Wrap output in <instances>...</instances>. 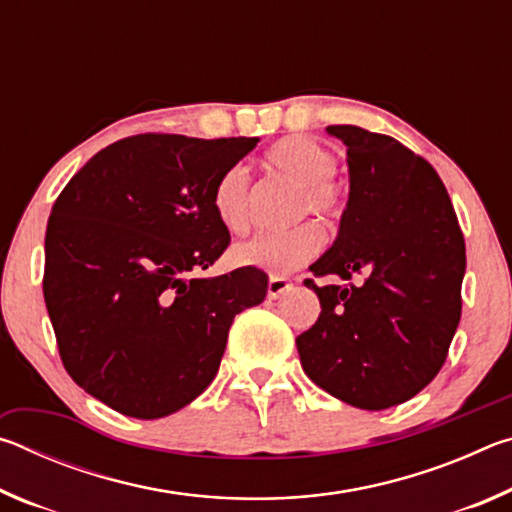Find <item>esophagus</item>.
I'll return each instance as SVG.
<instances>
[{
  "label": "esophagus",
  "instance_id": "1",
  "mask_svg": "<svg viewBox=\"0 0 512 512\" xmlns=\"http://www.w3.org/2000/svg\"><path fill=\"white\" fill-rule=\"evenodd\" d=\"M289 289H293V282L287 280V277H280V275H273L271 280H268V298H280L287 293Z\"/></svg>",
  "mask_w": 512,
  "mask_h": 512
}]
</instances>
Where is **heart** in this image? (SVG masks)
Wrapping results in <instances>:
<instances>
[{
	"instance_id": "obj_1",
	"label": "heart",
	"mask_w": 512,
	"mask_h": 512,
	"mask_svg": "<svg viewBox=\"0 0 512 512\" xmlns=\"http://www.w3.org/2000/svg\"><path fill=\"white\" fill-rule=\"evenodd\" d=\"M266 160L277 171L300 183L296 219L316 214L334 225L345 212V196L336 185L334 173L339 158L327 144L307 135H291L271 146ZM212 210L230 232H246L253 221L250 207V173L244 164H230L221 171L212 189ZM323 248V232L316 223H300L284 232H259L241 241L235 259L244 266H257L271 273H291L311 262Z\"/></svg>"
}]
</instances>
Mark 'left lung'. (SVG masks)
<instances>
[{
	"label": "left lung",
	"instance_id": "8db88e82",
	"mask_svg": "<svg viewBox=\"0 0 512 512\" xmlns=\"http://www.w3.org/2000/svg\"><path fill=\"white\" fill-rule=\"evenodd\" d=\"M348 146L350 198L334 246L305 280L320 300L296 345L316 386L357 409L381 411L438 375L461 320L465 239L443 180L391 135L327 126Z\"/></svg>",
	"mask_w": 512,
	"mask_h": 512
}]
</instances>
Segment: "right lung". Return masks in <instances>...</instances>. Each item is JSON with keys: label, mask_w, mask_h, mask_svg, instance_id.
<instances>
[{"label": "right lung", "mask_w": 512, "mask_h": 512, "mask_svg": "<svg viewBox=\"0 0 512 512\" xmlns=\"http://www.w3.org/2000/svg\"><path fill=\"white\" fill-rule=\"evenodd\" d=\"M259 137L142 133L94 155L51 207L47 311L65 370L140 420L176 413L219 370L237 314L266 298L255 266L194 277L230 246L216 178Z\"/></svg>", "instance_id": "obj_1"}]
</instances>
